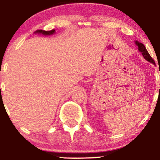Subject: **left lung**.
<instances>
[{
    "label": "left lung",
    "mask_w": 160,
    "mask_h": 160,
    "mask_svg": "<svg viewBox=\"0 0 160 160\" xmlns=\"http://www.w3.org/2000/svg\"><path fill=\"white\" fill-rule=\"evenodd\" d=\"M135 44L138 46L139 51H140L141 54H142V56H144V58L147 60V61L150 62V63L155 64V62H154V60L153 59V58H152V57L150 56V54H149V53H148V50H147L146 47H144V45L143 44V43H139L138 41L135 40Z\"/></svg>",
    "instance_id": "left-lung-1"
}]
</instances>
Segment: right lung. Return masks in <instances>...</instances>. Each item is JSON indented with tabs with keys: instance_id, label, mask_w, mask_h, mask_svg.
<instances>
[{
	"instance_id": "right-lung-1",
	"label": "right lung",
	"mask_w": 160,
	"mask_h": 160,
	"mask_svg": "<svg viewBox=\"0 0 160 160\" xmlns=\"http://www.w3.org/2000/svg\"><path fill=\"white\" fill-rule=\"evenodd\" d=\"M56 30L55 29H52L51 31H43V30H38L36 31L34 33H38V34H44V35H51V34H54Z\"/></svg>"
}]
</instances>
